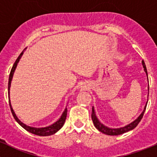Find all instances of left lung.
I'll return each mask as SVG.
<instances>
[{
    "label": "left lung",
    "instance_id": "left-lung-1",
    "mask_svg": "<svg viewBox=\"0 0 157 157\" xmlns=\"http://www.w3.org/2000/svg\"><path fill=\"white\" fill-rule=\"evenodd\" d=\"M142 64H143V68H144L145 71H146L147 77H148V75H147V67H146V65H145V62H143V61H142ZM148 89H149V88H148ZM147 105H146V106H145L144 110H143V113H141V115H140V116H139V117L137 118L135 121H133L132 123H130V124L127 125V126H124V127H122V128H119V129H110V128L106 127V126H104L103 124H102V123H101V122L98 121V119H97L96 116H95V110H94L93 107H92V122H93V124H94V126H95V128H96L98 131H100V132H102V133H104V134H106V135H109V136H117V135H120V134H123V133H125V132H128V131L132 130V129H133L135 127H136V126L139 124V122L141 121L142 118H143V115H144V112H145V110H146Z\"/></svg>",
    "mask_w": 157,
    "mask_h": 157
}]
</instances>
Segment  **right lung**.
Wrapping results in <instances>:
<instances>
[{
	"label": "right lung",
	"instance_id": "right-lung-1",
	"mask_svg": "<svg viewBox=\"0 0 157 157\" xmlns=\"http://www.w3.org/2000/svg\"><path fill=\"white\" fill-rule=\"evenodd\" d=\"M23 53H24V51L20 54V55L18 56V58L17 59V60H16L15 62H14L12 68H11V70H10V75H9V81H8V95H9V90H10V82H11V80H12V78H13V75H14V71H15V68H16V67H17V63H18V62H19V60H20L21 58ZM9 105H10V111H11V113H12L14 119H15V120L18 122V124L20 125V126H21L24 129H26V130L28 131V132H31V133H33V134H35V135L41 136H51V135H52V134L55 133L56 132H58V131H59V129L62 127V126H63L64 123H65V119H66V116H67V111H68V110H67V108H65V111L63 112V113H62V116H61L60 119H59L57 122H55L54 124H52V125H51V126H47V127H44V128H35V127H31V126H27V125L24 124L23 122H21L20 120H19L18 118L16 116L15 113H14L12 107H11V105H10V98H9Z\"/></svg>",
	"mask_w": 157,
	"mask_h": 157
}]
</instances>
